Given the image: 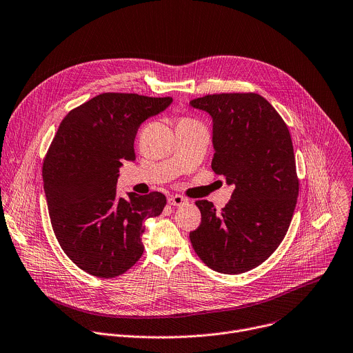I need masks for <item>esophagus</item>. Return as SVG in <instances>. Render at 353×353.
<instances>
[{
	"label": "esophagus",
	"mask_w": 353,
	"mask_h": 353,
	"mask_svg": "<svg viewBox=\"0 0 353 353\" xmlns=\"http://www.w3.org/2000/svg\"><path fill=\"white\" fill-rule=\"evenodd\" d=\"M168 203L171 206H182V205H186L188 201L185 198H182L181 194H172V196L168 198Z\"/></svg>",
	"instance_id": "obj_1"
}]
</instances>
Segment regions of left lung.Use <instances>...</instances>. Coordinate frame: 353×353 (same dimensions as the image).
<instances>
[{
    "label": "left lung",
    "mask_w": 353,
    "mask_h": 353,
    "mask_svg": "<svg viewBox=\"0 0 353 353\" xmlns=\"http://www.w3.org/2000/svg\"><path fill=\"white\" fill-rule=\"evenodd\" d=\"M190 106L212 116V170L234 190L220 213L209 201L196 202L202 221L189 239L209 268L237 275L275 252L290 225L299 194L292 137L255 92L206 95Z\"/></svg>",
    "instance_id": "obj_1"
}]
</instances>
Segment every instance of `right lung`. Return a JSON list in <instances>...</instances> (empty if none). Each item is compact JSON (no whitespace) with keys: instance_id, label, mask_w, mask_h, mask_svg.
<instances>
[{"instance_id":"right-lung-1","label":"right lung","mask_w":353,"mask_h":353,"mask_svg":"<svg viewBox=\"0 0 353 353\" xmlns=\"http://www.w3.org/2000/svg\"><path fill=\"white\" fill-rule=\"evenodd\" d=\"M171 97L105 92L70 110L43 163V188L54 236L65 255L98 278H114L143 255V221L163 213L160 192L116 196L119 168L134 161L140 125Z\"/></svg>"}]
</instances>
